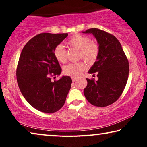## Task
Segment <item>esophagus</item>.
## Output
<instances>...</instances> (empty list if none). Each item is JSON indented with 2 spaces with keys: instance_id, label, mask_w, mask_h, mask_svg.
<instances>
[{
  "instance_id": "34e87169",
  "label": "esophagus",
  "mask_w": 147,
  "mask_h": 147,
  "mask_svg": "<svg viewBox=\"0 0 147 147\" xmlns=\"http://www.w3.org/2000/svg\"><path fill=\"white\" fill-rule=\"evenodd\" d=\"M71 79H72V81H73V82H74L76 81V80H77V78H74V77H72V78H71Z\"/></svg>"
}]
</instances>
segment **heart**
I'll return each instance as SVG.
<instances>
[{
	"instance_id": "b5f03b06",
	"label": "heart",
	"mask_w": 147,
	"mask_h": 147,
	"mask_svg": "<svg viewBox=\"0 0 147 147\" xmlns=\"http://www.w3.org/2000/svg\"><path fill=\"white\" fill-rule=\"evenodd\" d=\"M90 41V38L86 36L76 35L68 39L67 43L71 47L79 50L80 59L84 58L88 63H92L97 59L99 54V47L95 42ZM53 55L59 63H65L66 61V51L62 45L56 46L53 50ZM86 69L85 62L71 63L64 66L63 73L71 77H77Z\"/></svg>"
}]
</instances>
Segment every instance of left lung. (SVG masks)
Instances as JSON below:
<instances>
[{
    "mask_svg": "<svg viewBox=\"0 0 147 147\" xmlns=\"http://www.w3.org/2000/svg\"><path fill=\"white\" fill-rule=\"evenodd\" d=\"M82 33L92 34L99 47L97 59L88 71L90 74H97L98 80L86 78L84 96L92 105L105 107L121 96L129 74L128 61L121 44L114 35L96 28Z\"/></svg>",
    "mask_w": 147,
    "mask_h": 147,
    "instance_id": "left-lung-1",
    "label": "left lung"
}]
</instances>
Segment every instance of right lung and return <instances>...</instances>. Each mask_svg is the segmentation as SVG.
<instances>
[{"label": "right lung", "mask_w": 147, "mask_h": 147, "mask_svg": "<svg viewBox=\"0 0 147 147\" xmlns=\"http://www.w3.org/2000/svg\"><path fill=\"white\" fill-rule=\"evenodd\" d=\"M67 35L40 33L27 42L20 55L17 69L20 91L30 105L45 113L61 109L71 88L69 76H63L57 81L51 80V76L61 73L53 50Z\"/></svg>", "instance_id": "right-lung-1"}]
</instances>
